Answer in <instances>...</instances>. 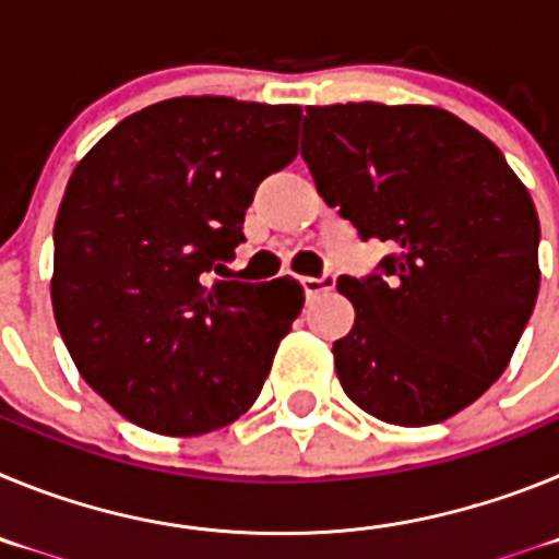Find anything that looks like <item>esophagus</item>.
Here are the masks:
<instances>
[{
	"instance_id": "obj_1",
	"label": "esophagus",
	"mask_w": 559,
	"mask_h": 559,
	"mask_svg": "<svg viewBox=\"0 0 559 559\" xmlns=\"http://www.w3.org/2000/svg\"><path fill=\"white\" fill-rule=\"evenodd\" d=\"M335 285V274H324V276H302V288L305 294L310 296H319L324 290H330Z\"/></svg>"
}]
</instances>
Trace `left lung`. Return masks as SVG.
Masks as SVG:
<instances>
[{"label": "left lung", "mask_w": 559, "mask_h": 559, "mask_svg": "<svg viewBox=\"0 0 559 559\" xmlns=\"http://www.w3.org/2000/svg\"><path fill=\"white\" fill-rule=\"evenodd\" d=\"M302 159L383 274L338 276L333 344L355 406L394 426L453 417L501 378L540 288L535 204L484 133L437 106H308Z\"/></svg>", "instance_id": "8db88e82"}]
</instances>
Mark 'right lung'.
<instances>
[{"label": "right lung", "instance_id": "1", "mask_svg": "<svg viewBox=\"0 0 559 559\" xmlns=\"http://www.w3.org/2000/svg\"><path fill=\"white\" fill-rule=\"evenodd\" d=\"M299 117L173 97L78 162L56 218L52 310L81 378L140 428L195 437L254 406L305 290L294 276H218L257 185L296 159Z\"/></svg>", "mask_w": 559, "mask_h": 559}]
</instances>
